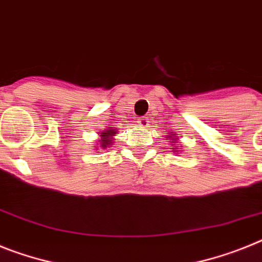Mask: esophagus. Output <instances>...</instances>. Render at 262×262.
I'll return each instance as SVG.
<instances>
[{
    "mask_svg": "<svg viewBox=\"0 0 262 262\" xmlns=\"http://www.w3.org/2000/svg\"><path fill=\"white\" fill-rule=\"evenodd\" d=\"M137 122H138V125L142 127H148V125H149V121L146 117H140L137 120Z\"/></svg>",
    "mask_w": 262,
    "mask_h": 262,
    "instance_id": "1",
    "label": "esophagus"
}]
</instances>
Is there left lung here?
<instances>
[{
	"instance_id": "8db88e82",
	"label": "left lung",
	"mask_w": 262,
	"mask_h": 262,
	"mask_svg": "<svg viewBox=\"0 0 262 262\" xmlns=\"http://www.w3.org/2000/svg\"><path fill=\"white\" fill-rule=\"evenodd\" d=\"M166 138H169V142H170V145H172V148L170 149H173V151H174V153H177V151L180 150V148L177 146V144H179V137L176 136L174 132H169L168 137Z\"/></svg>"
}]
</instances>
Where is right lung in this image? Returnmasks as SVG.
<instances>
[{"label": "right lung", "mask_w": 262, "mask_h": 262, "mask_svg": "<svg viewBox=\"0 0 262 262\" xmlns=\"http://www.w3.org/2000/svg\"><path fill=\"white\" fill-rule=\"evenodd\" d=\"M116 129H113L112 126H109L107 129L102 130L101 133H98V140H97V146H94L96 150H100V149H106L109 148L112 144H113L114 136L117 135Z\"/></svg>", "instance_id": "obj_1"}]
</instances>
